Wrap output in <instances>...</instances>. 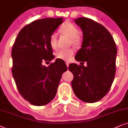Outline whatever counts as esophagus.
<instances>
[{"label":"esophagus","instance_id":"34e87169","mask_svg":"<svg viewBox=\"0 0 128 128\" xmlns=\"http://www.w3.org/2000/svg\"><path fill=\"white\" fill-rule=\"evenodd\" d=\"M66 66H67V68L68 67V66H69V64H70V63L68 62V61H66Z\"/></svg>","mask_w":128,"mask_h":128}]
</instances>
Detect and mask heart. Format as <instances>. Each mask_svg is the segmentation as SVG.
Here are the masks:
<instances>
[{"label":"heart","mask_w":128,"mask_h":128,"mask_svg":"<svg viewBox=\"0 0 128 128\" xmlns=\"http://www.w3.org/2000/svg\"><path fill=\"white\" fill-rule=\"evenodd\" d=\"M61 32L68 36L72 39V44L75 46L79 45L81 40L78 37L80 34V30L76 26L71 23H66L61 27ZM49 44L52 49H56L57 47V33H52L49 37ZM74 51L72 48L60 50L56 53L57 58L62 60L69 61L72 58L74 55Z\"/></svg>","instance_id":"b5f03b06"}]
</instances>
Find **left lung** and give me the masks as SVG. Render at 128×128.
<instances>
[{
    "label": "left lung",
    "instance_id": "left-lung-1",
    "mask_svg": "<svg viewBox=\"0 0 128 128\" xmlns=\"http://www.w3.org/2000/svg\"><path fill=\"white\" fill-rule=\"evenodd\" d=\"M74 21L83 32L81 48L76 60L86 62L87 66L69 65L74 75L71 86L80 100L94 103L101 100L111 87L116 71V46L112 35L101 24L86 18Z\"/></svg>",
    "mask_w": 128,
    "mask_h": 128
}]
</instances>
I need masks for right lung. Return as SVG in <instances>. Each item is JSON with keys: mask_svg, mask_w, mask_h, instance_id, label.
I'll return each mask as SVG.
<instances>
[{"mask_svg": "<svg viewBox=\"0 0 128 128\" xmlns=\"http://www.w3.org/2000/svg\"><path fill=\"white\" fill-rule=\"evenodd\" d=\"M62 22V18L33 21L20 30L13 44L12 75L17 88L24 99L35 106L53 100L61 76L67 70L66 63L57 60L48 67L42 65L54 58L49 37Z\"/></svg>", "mask_w": 128, "mask_h": 128, "instance_id": "obj_1", "label": "right lung"}]
</instances>
